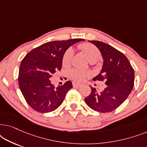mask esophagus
<instances>
[{"mask_svg": "<svg viewBox=\"0 0 147 147\" xmlns=\"http://www.w3.org/2000/svg\"><path fill=\"white\" fill-rule=\"evenodd\" d=\"M80 86H81V84L75 83V82H74V83H73V87L74 88H79Z\"/></svg>", "mask_w": 147, "mask_h": 147, "instance_id": "34e87169", "label": "esophagus"}]
</instances>
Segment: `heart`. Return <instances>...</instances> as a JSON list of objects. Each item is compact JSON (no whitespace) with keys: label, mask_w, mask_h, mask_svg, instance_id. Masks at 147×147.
Returning <instances> with one entry per match:
<instances>
[{"label":"heart","mask_w":147,"mask_h":147,"mask_svg":"<svg viewBox=\"0 0 147 147\" xmlns=\"http://www.w3.org/2000/svg\"><path fill=\"white\" fill-rule=\"evenodd\" d=\"M78 47L85 53L90 62L94 63L98 61L101 57L99 49L95 45L90 43H83L78 46ZM74 56V51L71 48L66 50L63 54L62 63L64 66H69L71 63L72 57ZM68 76L70 79L76 82H81L86 78L89 77L90 73L88 71H82L76 69H71L68 72Z\"/></svg>","instance_id":"obj_1"}]
</instances>
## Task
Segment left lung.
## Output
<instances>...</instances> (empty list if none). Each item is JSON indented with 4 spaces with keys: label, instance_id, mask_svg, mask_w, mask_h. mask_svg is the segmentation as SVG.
<instances>
[{
    "label": "left lung",
    "instance_id": "left-lung-1",
    "mask_svg": "<svg viewBox=\"0 0 147 147\" xmlns=\"http://www.w3.org/2000/svg\"><path fill=\"white\" fill-rule=\"evenodd\" d=\"M98 48L104 59L102 69L94 81L105 82L104 90L98 92L91 88L85 98L87 105L96 112H110L121 105L134 86V71L127 57L111 45L98 41H89Z\"/></svg>",
    "mask_w": 147,
    "mask_h": 147
}]
</instances>
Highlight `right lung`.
<instances>
[{
    "instance_id": "obj_1",
    "label": "right lung",
    "mask_w": 147,
    "mask_h": 147,
    "mask_svg": "<svg viewBox=\"0 0 147 147\" xmlns=\"http://www.w3.org/2000/svg\"><path fill=\"white\" fill-rule=\"evenodd\" d=\"M72 39L50 41L35 48L22 60L19 67V85L27 103L32 109L47 113L57 109L67 92L73 88L70 81L55 88L51 78L62 67L66 50L73 44L84 41Z\"/></svg>"
}]
</instances>
